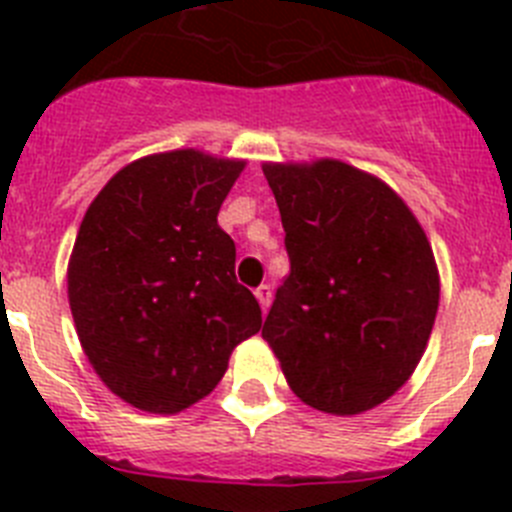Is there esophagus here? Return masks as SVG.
<instances>
[{
    "label": "esophagus",
    "instance_id": "obj_1",
    "mask_svg": "<svg viewBox=\"0 0 512 512\" xmlns=\"http://www.w3.org/2000/svg\"><path fill=\"white\" fill-rule=\"evenodd\" d=\"M256 300H259V305H261V310H269V305H271V287L269 284H261L259 289H256Z\"/></svg>",
    "mask_w": 512,
    "mask_h": 512
}]
</instances>
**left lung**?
Listing matches in <instances>:
<instances>
[{"mask_svg": "<svg viewBox=\"0 0 512 512\" xmlns=\"http://www.w3.org/2000/svg\"><path fill=\"white\" fill-rule=\"evenodd\" d=\"M289 277L261 336L305 405L359 415L415 372L438 310V266L418 217L374 174L336 158L264 164Z\"/></svg>", "mask_w": 512, "mask_h": 512, "instance_id": "8db88e82", "label": "left lung"}]
</instances>
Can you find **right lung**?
I'll return each instance as SVG.
<instances>
[{"label": "right lung", "mask_w": 512, "mask_h": 512, "mask_svg": "<svg viewBox=\"0 0 512 512\" xmlns=\"http://www.w3.org/2000/svg\"><path fill=\"white\" fill-rule=\"evenodd\" d=\"M241 158L197 148L117 171L81 220L69 305L89 364L120 400L174 415L210 395L261 307L235 282V243L217 212Z\"/></svg>", "instance_id": "right-lung-1"}]
</instances>
